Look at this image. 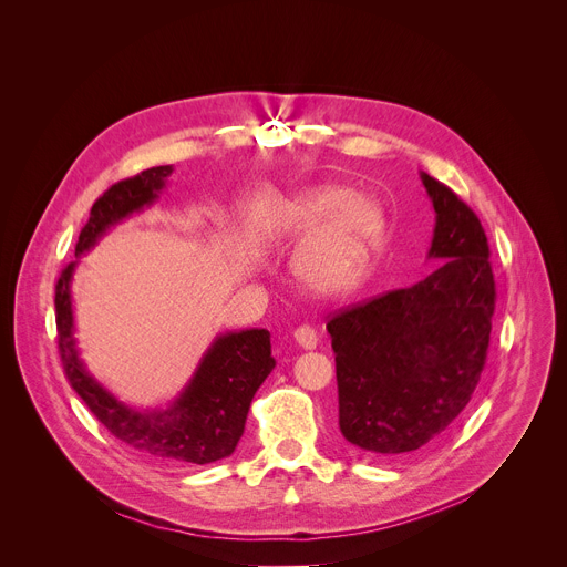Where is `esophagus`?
Returning <instances> with one entry per match:
<instances>
[{
    "instance_id": "esophagus-1",
    "label": "esophagus",
    "mask_w": 567,
    "mask_h": 567,
    "mask_svg": "<svg viewBox=\"0 0 567 567\" xmlns=\"http://www.w3.org/2000/svg\"><path fill=\"white\" fill-rule=\"evenodd\" d=\"M293 339L296 343L302 348V350H313L316 343H318V334L311 326H300L293 330Z\"/></svg>"
}]
</instances>
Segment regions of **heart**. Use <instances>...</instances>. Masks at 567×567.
I'll list each match as a JSON object with an SVG mask.
<instances>
[{
	"mask_svg": "<svg viewBox=\"0 0 567 567\" xmlns=\"http://www.w3.org/2000/svg\"><path fill=\"white\" fill-rule=\"evenodd\" d=\"M296 256L298 278L318 293H337L352 287L365 271L383 235V213L365 197H352L337 186H318L293 197L280 213L289 233L320 224Z\"/></svg>",
	"mask_w": 567,
	"mask_h": 567,
	"instance_id": "obj_1",
	"label": "heart"
}]
</instances>
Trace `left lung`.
<instances>
[{"instance_id":"left-lung-1","label":"left lung","mask_w":567,"mask_h":567,"mask_svg":"<svg viewBox=\"0 0 567 567\" xmlns=\"http://www.w3.org/2000/svg\"><path fill=\"white\" fill-rule=\"evenodd\" d=\"M435 208V269L334 313L339 426L372 457L409 455L464 411L484 370L496 307L489 241L477 215L422 173Z\"/></svg>"}]
</instances>
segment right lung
I'll return each mask as SVG.
<instances>
[{
	"mask_svg": "<svg viewBox=\"0 0 567 567\" xmlns=\"http://www.w3.org/2000/svg\"><path fill=\"white\" fill-rule=\"evenodd\" d=\"M171 175L173 166H156L107 188L94 202L90 219L80 230L75 256L90 251L110 226L150 206ZM73 267L75 262L62 269L55 285L58 352L71 388L96 420L116 440L152 460L208 464L228 457L245 433L254 394L276 368L271 334L267 330H245L217 337L190 383L168 409H130L110 394L78 357L71 309Z\"/></svg>",
	"mask_w": 567,
	"mask_h": 567,
	"instance_id": "add662e5",
	"label": "right lung"
}]
</instances>
